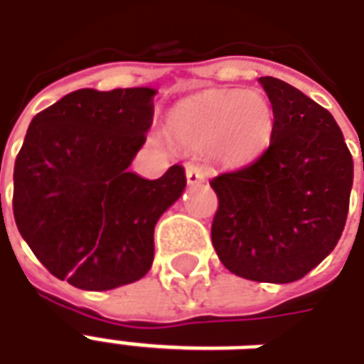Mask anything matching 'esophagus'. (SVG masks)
Listing matches in <instances>:
<instances>
[{
  "instance_id": "34e87169",
  "label": "esophagus",
  "mask_w": 364,
  "mask_h": 364,
  "mask_svg": "<svg viewBox=\"0 0 364 364\" xmlns=\"http://www.w3.org/2000/svg\"><path fill=\"white\" fill-rule=\"evenodd\" d=\"M185 175H187V183H189V185H200V183H205L206 179L205 169L200 166H193V164L187 166Z\"/></svg>"
}]
</instances>
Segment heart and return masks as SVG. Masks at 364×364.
I'll list each match as a JSON object with an SVG mask.
<instances>
[{"mask_svg":"<svg viewBox=\"0 0 364 364\" xmlns=\"http://www.w3.org/2000/svg\"><path fill=\"white\" fill-rule=\"evenodd\" d=\"M274 130L273 107L253 90L203 91L175 111L173 136L191 150H216L222 159L242 164L267 150Z\"/></svg>","mask_w":364,"mask_h":364,"instance_id":"obj_1","label":"heart"}]
</instances>
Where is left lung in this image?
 I'll return each mask as SVG.
<instances>
[{"label":"left lung","mask_w":364,"mask_h":364,"mask_svg":"<svg viewBox=\"0 0 364 364\" xmlns=\"http://www.w3.org/2000/svg\"><path fill=\"white\" fill-rule=\"evenodd\" d=\"M274 114L259 158L216 175L213 245L222 265L257 282H294L333 252L353 187V158L328 109L259 77Z\"/></svg>","instance_id":"8db88e82"}]
</instances>
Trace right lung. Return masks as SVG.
Listing matches in <instances>:
<instances>
[{
	"label": "right lung",
	"mask_w": 364,
	"mask_h": 364,
	"mask_svg": "<svg viewBox=\"0 0 364 364\" xmlns=\"http://www.w3.org/2000/svg\"><path fill=\"white\" fill-rule=\"evenodd\" d=\"M154 95L77 90L28 124L13 169L15 224L36 259L75 289L142 279L156 222L187 185L181 166L154 181L128 171L151 127Z\"/></svg>",
	"instance_id": "1"
}]
</instances>
